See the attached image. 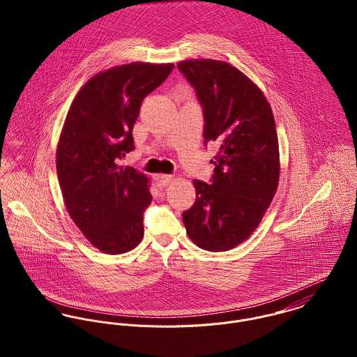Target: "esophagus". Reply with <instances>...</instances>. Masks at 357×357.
Here are the masks:
<instances>
[{"label":"esophagus","mask_w":357,"mask_h":357,"mask_svg":"<svg viewBox=\"0 0 357 357\" xmlns=\"http://www.w3.org/2000/svg\"><path fill=\"white\" fill-rule=\"evenodd\" d=\"M173 180V176H170V174H162V176H159L158 177V181H159V184L160 185H167L170 181Z\"/></svg>","instance_id":"1"}]
</instances>
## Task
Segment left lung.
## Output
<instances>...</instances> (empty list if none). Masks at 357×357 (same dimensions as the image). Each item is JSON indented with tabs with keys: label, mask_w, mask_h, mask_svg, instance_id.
Masks as SVG:
<instances>
[{
	"label": "left lung",
	"mask_w": 357,
	"mask_h": 357,
	"mask_svg": "<svg viewBox=\"0 0 357 357\" xmlns=\"http://www.w3.org/2000/svg\"><path fill=\"white\" fill-rule=\"evenodd\" d=\"M177 67L202 105L204 144L217 146L211 181L194 180L197 199L183 221L198 248L227 252L255 232L278 188L272 108L255 82L227 61L195 59Z\"/></svg>",
	"instance_id": "8db88e82"
}]
</instances>
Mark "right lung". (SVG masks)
Masks as SVG:
<instances>
[{
	"label": "right lung",
	"mask_w": 357,
	"mask_h": 357,
	"mask_svg": "<svg viewBox=\"0 0 357 357\" xmlns=\"http://www.w3.org/2000/svg\"><path fill=\"white\" fill-rule=\"evenodd\" d=\"M174 64L135 61L92 77L67 112L56 170L67 211L105 255H122L143 239V213L153 197L149 177L119 160L135 150L133 125L142 102Z\"/></svg>",
	"instance_id": "add662e5"
}]
</instances>
